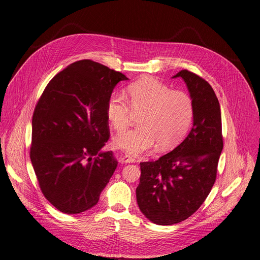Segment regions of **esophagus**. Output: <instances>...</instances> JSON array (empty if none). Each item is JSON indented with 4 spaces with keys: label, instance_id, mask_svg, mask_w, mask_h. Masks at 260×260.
<instances>
[{
    "label": "esophagus",
    "instance_id": "1",
    "mask_svg": "<svg viewBox=\"0 0 260 260\" xmlns=\"http://www.w3.org/2000/svg\"><path fill=\"white\" fill-rule=\"evenodd\" d=\"M119 161H121L123 164H134V162H136V159L129 155H123V156L119 157Z\"/></svg>",
    "mask_w": 260,
    "mask_h": 260
}]
</instances>
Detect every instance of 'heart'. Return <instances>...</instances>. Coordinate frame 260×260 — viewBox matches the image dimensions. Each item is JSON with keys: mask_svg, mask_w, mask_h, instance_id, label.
<instances>
[{"mask_svg": "<svg viewBox=\"0 0 260 260\" xmlns=\"http://www.w3.org/2000/svg\"><path fill=\"white\" fill-rule=\"evenodd\" d=\"M125 95L115 92L107 105V116L116 131L126 128L133 112L142 114L139 127L117 134L115 147L127 154L140 155L151 150L156 144L160 149H170L186 135L193 118V102L182 90H173L152 78L133 84Z\"/></svg>", "mask_w": 260, "mask_h": 260, "instance_id": "b5f03b06", "label": "heart"}]
</instances>
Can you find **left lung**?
Returning a JSON list of instances; mask_svg holds the SVG:
<instances>
[{"label": "left lung", "instance_id": "8db88e82", "mask_svg": "<svg viewBox=\"0 0 260 260\" xmlns=\"http://www.w3.org/2000/svg\"><path fill=\"white\" fill-rule=\"evenodd\" d=\"M181 78L193 102L192 126L171 152L141 162L137 202L144 216L158 225H172L192 215L209 194L223 147L221 114L211 86L182 70Z\"/></svg>", "mask_w": 260, "mask_h": 260}]
</instances>
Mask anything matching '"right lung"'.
<instances>
[{
	"label": "right lung",
	"instance_id": "add662e5",
	"mask_svg": "<svg viewBox=\"0 0 260 260\" xmlns=\"http://www.w3.org/2000/svg\"><path fill=\"white\" fill-rule=\"evenodd\" d=\"M127 80L102 63L79 60L52 79L36 106L31 165L43 194L63 213L94 206L116 171L113 151L101 149L110 138L109 99Z\"/></svg>",
	"mask_w": 260,
	"mask_h": 260
}]
</instances>
